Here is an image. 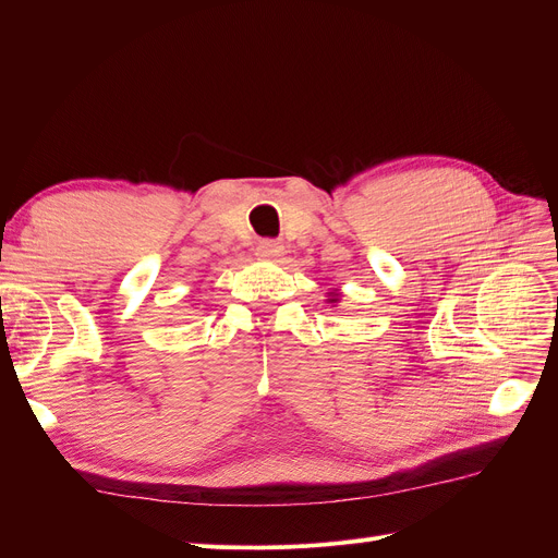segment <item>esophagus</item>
<instances>
[{"label":"esophagus","mask_w":558,"mask_h":558,"mask_svg":"<svg viewBox=\"0 0 558 558\" xmlns=\"http://www.w3.org/2000/svg\"><path fill=\"white\" fill-rule=\"evenodd\" d=\"M281 253H283V246L277 240H263L256 246V256L263 260H275L281 256Z\"/></svg>","instance_id":"1"}]
</instances>
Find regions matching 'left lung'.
Returning <instances> with one entry per match:
<instances>
[{"instance_id": "left-lung-1", "label": "left lung", "mask_w": 558, "mask_h": 558, "mask_svg": "<svg viewBox=\"0 0 558 558\" xmlns=\"http://www.w3.org/2000/svg\"><path fill=\"white\" fill-rule=\"evenodd\" d=\"M330 302H335V298H332V300H330Z\"/></svg>"}]
</instances>
